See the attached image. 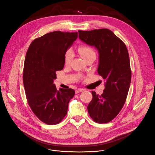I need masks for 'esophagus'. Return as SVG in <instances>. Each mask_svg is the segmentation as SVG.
I'll use <instances>...</instances> for the list:
<instances>
[{"mask_svg":"<svg viewBox=\"0 0 155 155\" xmlns=\"http://www.w3.org/2000/svg\"><path fill=\"white\" fill-rule=\"evenodd\" d=\"M84 91V89H82V88H80V89H78L76 90V93H79L80 92H83Z\"/></svg>","mask_w":155,"mask_h":155,"instance_id":"34e87169","label":"esophagus"}]
</instances>
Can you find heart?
<instances>
[{
  "label": "heart",
  "mask_w": 155,
  "mask_h": 155,
  "mask_svg": "<svg viewBox=\"0 0 155 155\" xmlns=\"http://www.w3.org/2000/svg\"><path fill=\"white\" fill-rule=\"evenodd\" d=\"M78 51L79 53L81 55L83 58L86 61L87 58H89L91 57H96V53L93 48L86 46V45H83L80 46L78 48ZM73 58V51L72 49H68L65 51L64 57V64L65 65H68L71 63L72 59Z\"/></svg>",
  "instance_id": "1"
}]
</instances>
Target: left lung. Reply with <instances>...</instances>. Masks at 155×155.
Here are the masks:
<instances>
[{"instance_id":"obj_1","label":"left lung","mask_w":155,"mask_h":155,"mask_svg":"<svg viewBox=\"0 0 155 155\" xmlns=\"http://www.w3.org/2000/svg\"><path fill=\"white\" fill-rule=\"evenodd\" d=\"M78 32L81 40L98 50V73L105 81L101 95L91 91L93 99L87 106L88 114L96 122L108 123L119 114L127 97L131 81L128 50L125 43L108 29Z\"/></svg>"}]
</instances>
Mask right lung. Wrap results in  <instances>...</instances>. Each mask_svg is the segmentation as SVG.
Here are the masks:
<instances>
[{
	"label": "right lung",
	"mask_w": 155,
	"mask_h": 155,
	"mask_svg": "<svg viewBox=\"0 0 155 155\" xmlns=\"http://www.w3.org/2000/svg\"><path fill=\"white\" fill-rule=\"evenodd\" d=\"M78 38V32L56 31L35 39L26 52L23 83L28 103L34 114L48 125L60 123L67 115L75 91L54 84L56 72L64 66L65 51Z\"/></svg>",
	"instance_id": "1"
}]
</instances>
